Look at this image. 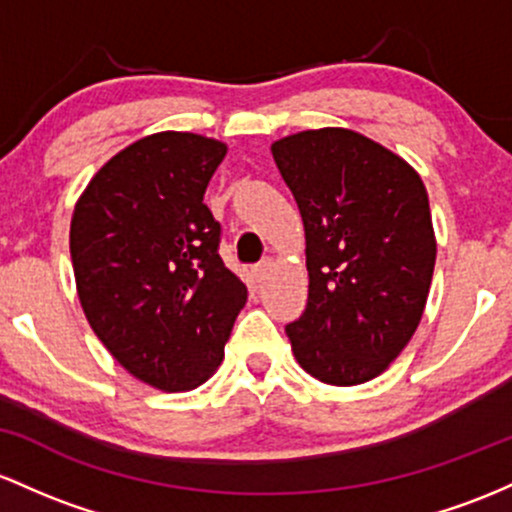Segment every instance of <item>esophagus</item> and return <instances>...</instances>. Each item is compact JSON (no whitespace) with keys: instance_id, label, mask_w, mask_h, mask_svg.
<instances>
[{"instance_id":"esophagus-1","label":"esophagus","mask_w":512,"mask_h":512,"mask_svg":"<svg viewBox=\"0 0 512 512\" xmlns=\"http://www.w3.org/2000/svg\"><path fill=\"white\" fill-rule=\"evenodd\" d=\"M271 271H273V258H263V261L254 268L256 280H266L268 275H271Z\"/></svg>"}]
</instances>
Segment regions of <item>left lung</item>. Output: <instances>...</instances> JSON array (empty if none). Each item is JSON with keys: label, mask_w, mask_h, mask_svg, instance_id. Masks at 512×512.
Instances as JSON below:
<instances>
[{"label": "left lung", "mask_w": 512, "mask_h": 512, "mask_svg": "<svg viewBox=\"0 0 512 512\" xmlns=\"http://www.w3.org/2000/svg\"><path fill=\"white\" fill-rule=\"evenodd\" d=\"M300 208L309 297L285 326L297 363L319 382L377 377L426 309L435 234L421 176L346 128L304 130L271 147Z\"/></svg>", "instance_id": "left-lung-1"}]
</instances>
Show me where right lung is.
Masks as SVG:
<instances>
[{"mask_svg":"<svg viewBox=\"0 0 512 512\" xmlns=\"http://www.w3.org/2000/svg\"><path fill=\"white\" fill-rule=\"evenodd\" d=\"M227 147L157 132L89 181L70 227L79 302L108 353L162 392L203 384L225 358L246 285L222 263L203 203Z\"/></svg>","mask_w":512,"mask_h":512,"instance_id":"1","label":"right lung"}]
</instances>
